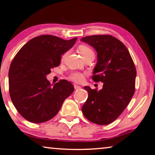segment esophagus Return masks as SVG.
Listing matches in <instances>:
<instances>
[{
    "instance_id": "34e87169",
    "label": "esophagus",
    "mask_w": 155,
    "mask_h": 155,
    "mask_svg": "<svg viewBox=\"0 0 155 155\" xmlns=\"http://www.w3.org/2000/svg\"><path fill=\"white\" fill-rule=\"evenodd\" d=\"M74 89H75V90H81V86H78V85H74Z\"/></svg>"
}]
</instances>
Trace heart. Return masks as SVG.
Masks as SVG:
<instances>
[{
  "mask_svg": "<svg viewBox=\"0 0 155 155\" xmlns=\"http://www.w3.org/2000/svg\"><path fill=\"white\" fill-rule=\"evenodd\" d=\"M78 50L81 55L83 56V58L86 56L90 55V54H94L92 49L90 48V47L87 46L80 45L78 46ZM66 54H67V52H65V54H64V55L62 56V59H64L65 57L66 56ZM70 78L72 81H74V82L80 83V82H82L84 79V74L83 73L79 72H74L70 74Z\"/></svg>",
  "mask_w": 155,
  "mask_h": 155,
  "instance_id": "b5f03b06",
  "label": "heart"
}]
</instances>
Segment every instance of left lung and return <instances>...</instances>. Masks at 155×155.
Wrapping results in <instances>:
<instances>
[{
  "label": "left lung",
  "instance_id": "1",
  "mask_svg": "<svg viewBox=\"0 0 155 155\" xmlns=\"http://www.w3.org/2000/svg\"><path fill=\"white\" fill-rule=\"evenodd\" d=\"M81 41L97 52L92 79L103 83L99 91L84 87L88 98L82 112L91 122L109 124L121 115L135 93L137 72L134 62L124 44L112 35L87 36Z\"/></svg>",
  "mask_w": 155,
  "mask_h": 155
}]
</instances>
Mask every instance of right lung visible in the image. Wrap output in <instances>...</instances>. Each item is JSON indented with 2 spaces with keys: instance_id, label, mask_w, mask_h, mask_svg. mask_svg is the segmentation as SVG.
Instances as JSON below:
<instances>
[{
  "instance_id": "add662e5",
  "label": "right lung",
  "mask_w": 155,
  "mask_h": 155,
  "mask_svg": "<svg viewBox=\"0 0 155 155\" xmlns=\"http://www.w3.org/2000/svg\"><path fill=\"white\" fill-rule=\"evenodd\" d=\"M77 38L65 40L43 35L25 44L9 70V90L15 109L28 121L42 123L57 114L73 91L72 84L61 80L52 87L46 75L59 66L61 55L74 46Z\"/></svg>"
}]
</instances>
